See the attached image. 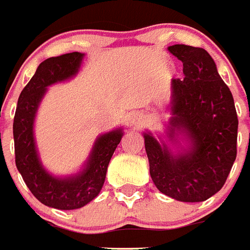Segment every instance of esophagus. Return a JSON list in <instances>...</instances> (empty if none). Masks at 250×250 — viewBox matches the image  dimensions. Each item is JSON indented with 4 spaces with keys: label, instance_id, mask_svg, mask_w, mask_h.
<instances>
[{
    "label": "esophagus",
    "instance_id": "obj_1",
    "mask_svg": "<svg viewBox=\"0 0 250 250\" xmlns=\"http://www.w3.org/2000/svg\"><path fill=\"white\" fill-rule=\"evenodd\" d=\"M145 121H146V116H145V113H142V112L134 113V115L130 117V123L133 124V125H135V126L143 125V124H145Z\"/></svg>",
    "mask_w": 250,
    "mask_h": 250
}]
</instances>
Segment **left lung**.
Returning <instances> with one entry per match:
<instances>
[{
  "label": "left lung",
  "mask_w": 250,
  "mask_h": 250,
  "mask_svg": "<svg viewBox=\"0 0 250 250\" xmlns=\"http://www.w3.org/2000/svg\"><path fill=\"white\" fill-rule=\"evenodd\" d=\"M183 63V79L171 80L167 138L188 146L174 153L145 133L149 174L164 195L185 203L204 201L222 188L236 159L237 115L232 94L207 50L173 45ZM182 135V138L179 137Z\"/></svg>",
  "instance_id": "obj_1"
}]
</instances>
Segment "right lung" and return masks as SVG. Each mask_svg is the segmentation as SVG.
Wrapping results in <instances>:
<instances>
[{"mask_svg":"<svg viewBox=\"0 0 250 250\" xmlns=\"http://www.w3.org/2000/svg\"><path fill=\"white\" fill-rule=\"evenodd\" d=\"M83 54L68 53L49 58L21 90L14 117L15 164L33 196L46 207L61 210L79 209L101 192L107 167L116 147L123 138V129L97 138L83 170L67 178H58L46 171L36 148L33 125L40 103L47 86L71 79L79 72Z\"/></svg>","mask_w":250,"mask_h":250,"instance_id":"obj_1","label":"right lung"}]
</instances>
